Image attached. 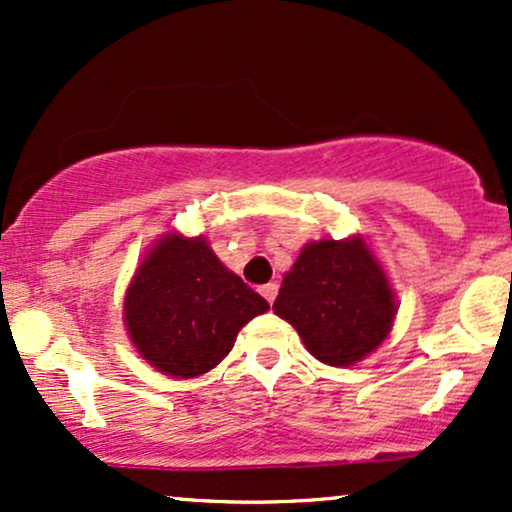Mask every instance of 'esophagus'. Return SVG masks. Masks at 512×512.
Returning <instances> with one entry per match:
<instances>
[{
  "instance_id": "esophagus-1",
  "label": "esophagus",
  "mask_w": 512,
  "mask_h": 512,
  "mask_svg": "<svg viewBox=\"0 0 512 512\" xmlns=\"http://www.w3.org/2000/svg\"><path fill=\"white\" fill-rule=\"evenodd\" d=\"M276 291H279V284H276V281H269V284L260 286V293H262L264 298H267L269 303H274V298H276Z\"/></svg>"
}]
</instances>
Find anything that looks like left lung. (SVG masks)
I'll return each mask as SVG.
<instances>
[{"instance_id":"left-lung-1","label":"left lung","mask_w":512,"mask_h":512,"mask_svg":"<svg viewBox=\"0 0 512 512\" xmlns=\"http://www.w3.org/2000/svg\"><path fill=\"white\" fill-rule=\"evenodd\" d=\"M395 310L385 272L358 238L305 245L274 301L310 354L339 368L383 342Z\"/></svg>"}]
</instances>
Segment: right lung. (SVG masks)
I'll return each mask as SVG.
<instances>
[{"instance_id": "right-lung-1", "label": "right lung", "mask_w": 512, "mask_h": 512, "mask_svg": "<svg viewBox=\"0 0 512 512\" xmlns=\"http://www.w3.org/2000/svg\"><path fill=\"white\" fill-rule=\"evenodd\" d=\"M269 303L228 272L207 240L168 236L146 255L125 298L132 342L151 366L195 378L233 349L238 332Z\"/></svg>"}]
</instances>
